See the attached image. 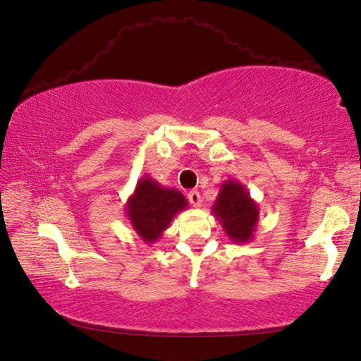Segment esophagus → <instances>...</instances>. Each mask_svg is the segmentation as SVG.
I'll return each mask as SVG.
<instances>
[{"instance_id": "1", "label": "esophagus", "mask_w": 361, "mask_h": 361, "mask_svg": "<svg viewBox=\"0 0 361 361\" xmlns=\"http://www.w3.org/2000/svg\"><path fill=\"white\" fill-rule=\"evenodd\" d=\"M187 198H188L190 204H192L193 207H200L201 206V202H202L201 195H200V192H196V190H193V192H190L187 195Z\"/></svg>"}]
</instances>
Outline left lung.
I'll return each instance as SVG.
<instances>
[{"instance_id": "8db88e82", "label": "left lung", "mask_w": 361, "mask_h": 361, "mask_svg": "<svg viewBox=\"0 0 361 361\" xmlns=\"http://www.w3.org/2000/svg\"><path fill=\"white\" fill-rule=\"evenodd\" d=\"M212 212L234 243H250L255 239L259 206L239 180L228 179L221 183Z\"/></svg>"}]
</instances>
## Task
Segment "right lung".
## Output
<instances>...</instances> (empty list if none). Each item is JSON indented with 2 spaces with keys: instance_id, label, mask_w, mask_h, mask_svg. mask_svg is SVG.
Instances as JSON below:
<instances>
[{
  "instance_id": "right-lung-1",
  "label": "right lung",
  "mask_w": 361,
  "mask_h": 361,
  "mask_svg": "<svg viewBox=\"0 0 361 361\" xmlns=\"http://www.w3.org/2000/svg\"><path fill=\"white\" fill-rule=\"evenodd\" d=\"M188 207V202L179 190L165 188L145 176L137 182L135 192L126 202V214L135 233L146 245L157 242L163 231L168 229L173 219Z\"/></svg>"
}]
</instances>
